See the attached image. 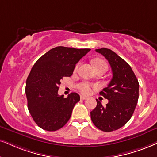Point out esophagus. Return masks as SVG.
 <instances>
[{
	"instance_id": "1",
	"label": "esophagus",
	"mask_w": 157,
	"mask_h": 157,
	"mask_svg": "<svg viewBox=\"0 0 157 157\" xmlns=\"http://www.w3.org/2000/svg\"><path fill=\"white\" fill-rule=\"evenodd\" d=\"M80 98L82 99V100H86V99H88V97H87V96H80Z\"/></svg>"
}]
</instances>
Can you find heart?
<instances>
[{
	"label": "heart",
	"instance_id": "b5f03b06",
	"mask_svg": "<svg viewBox=\"0 0 157 157\" xmlns=\"http://www.w3.org/2000/svg\"><path fill=\"white\" fill-rule=\"evenodd\" d=\"M93 62L95 68H98V67H105L107 68L106 63L104 61L101 60V59H95ZM79 66H80V64H77L76 65V67H75V71L77 70ZM93 88H95V86H93V85H91L90 83H89L88 82H82L78 85V89L80 90L81 93H83V94H89V93H90L91 91H92Z\"/></svg>",
	"mask_w": 157,
	"mask_h": 157
}]
</instances>
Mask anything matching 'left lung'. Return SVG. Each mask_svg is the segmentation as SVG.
<instances>
[{
    "label": "left lung",
    "mask_w": 157,
    "mask_h": 157,
    "mask_svg": "<svg viewBox=\"0 0 157 157\" xmlns=\"http://www.w3.org/2000/svg\"><path fill=\"white\" fill-rule=\"evenodd\" d=\"M108 60L112 71V79L106 88L100 92L108 99L106 106L96 99L97 106L90 112L95 126L104 132L122 128L130 120L138 100L139 83L130 65L108 48L96 49Z\"/></svg>",
    "instance_id": "left-lung-1"
}]
</instances>
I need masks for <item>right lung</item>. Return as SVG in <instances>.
<instances>
[{
	"instance_id": "right-lung-1",
	"label": "right lung",
	"mask_w": 157,
	"mask_h": 157,
	"mask_svg": "<svg viewBox=\"0 0 157 157\" xmlns=\"http://www.w3.org/2000/svg\"><path fill=\"white\" fill-rule=\"evenodd\" d=\"M90 51L58 46L45 53L32 68L26 82L27 107L32 117L40 128L56 131L64 127L80 101L77 93L67 98L59 96L61 79L72 75L75 65Z\"/></svg>"
}]
</instances>
